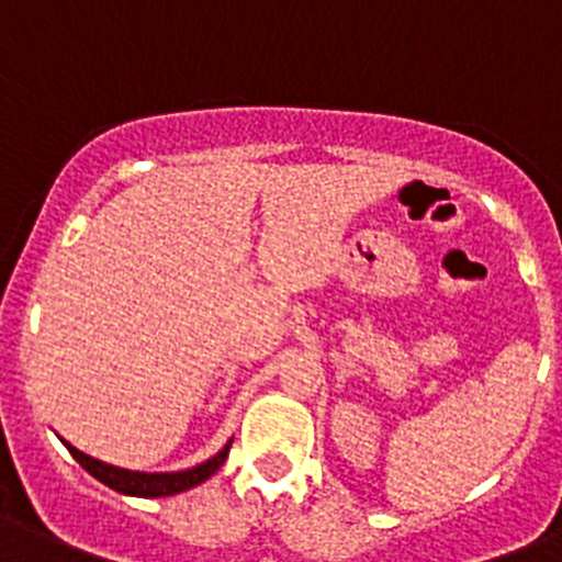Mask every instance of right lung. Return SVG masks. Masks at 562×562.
<instances>
[{"label": "right lung", "instance_id": "right-lung-1", "mask_svg": "<svg viewBox=\"0 0 562 562\" xmlns=\"http://www.w3.org/2000/svg\"><path fill=\"white\" fill-rule=\"evenodd\" d=\"M63 440V438H60ZM63 447L71 452V458L82 465L91 476H97L102 485L113 487L119 494L124 496H144V499H157V496H175L182 494V491H191V487L202 485L204 480L216 474L218 469L227 460L229 447H233V438L224 443L222 452H216L204 463L193 465V469L186 471H130V469H119V465L102 463V460L91 458V454L80 452L77 447H71L68 440H63Z\"/></svg>", "mask_w": 562, "mask_h": 562}]
</instances>
